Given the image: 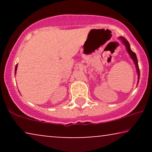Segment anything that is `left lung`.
<instances>
[{"label": "left lung", "mask_w": 152, "mask_h": 152, "mask_svg": "<svg viewBox=\"0 0 152 152\" xmlns=\"http://www.w3.org/2000/svg\"><path fill=\"white\" fill-rule=\"evenodd\" d=\"M120 39H121L122 42L124 45H125L126 46V50L129 54V55L131 56V57L132 58V59L134 60V63H135V65H136V69H137V72H138V82H139V79H140V69H139V67H138V59H137V57H136V53H134L132 50L130 48V45H129V43L128 42V41L126 40V39L124 38L123 37H120Z\"/></svg>", "instance_id": "8db88e82"}]
</instances>
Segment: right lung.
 Returning <instances> with one entry per match:
<instances>
[{"instance_id": "right-lung-1", "label": "right lung", "mask_w": 152, "mask_h": 152, "mask_svg": "<svg viewBox=\"0 0 152 152\" xmlns=\"http://www.w3.org/2000/svg\"><path fill=\"white\" fill-rule=\"evenodd\" d=\"M16 69H17V64H16V67H15V72H16Z\"/></svg>"}]
</instances>
